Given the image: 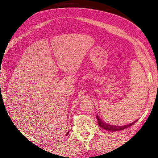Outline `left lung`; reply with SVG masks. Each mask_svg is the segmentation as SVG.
<instances>
[{
  "label": "left lung",
  "mask_w": 158,
  "mask_h": 158,
  "mask_svg": "<svg viewBox=\"0 0 158 158\" xmlns=\"http://www.w3.org/2000/svg\"><path fill=\"white\" fill-rule=\"evenodd\" d=\"M96 118H97V121H98V124L99 125V127H102L103 129H106V130L107 131H120V130H123V129H127L128 127H131V125H133L136 122H133L132 123L124 125V126H114V125H110L109 124H107V123H105L104 122H103V121H101V119L99 118V116L98 115L96 116Z\"/></svg>",
  "instance_id": "8db88e82"
}]
</instances>
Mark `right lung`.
<instances>
[{"mask_svg": "<svg viewBox=\"0 0 158 158\" xmlns=\"http://www.w3.org/2000/svg\"><path fill=\"white\" fill-rule=\"evenodd\" d=\"M68 134H69V131H68V132H67V134H66V136H67V135H68Z\"/></svg>", "mask_w": 158, "mask_h": 158, "instance_id": "right-lung-1", "label": "right lung"}]
</instances>
